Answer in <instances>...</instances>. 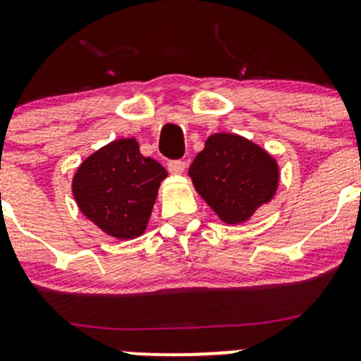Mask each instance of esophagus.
Masks as SVG:
<instances>
[{
  "label": "esophagus",
  "mask_w": 361,
  "mask_h": 361,
  "mask_svg": "<svg viewBox=\"0 0 361 361\" xmlns=\"http://www.w3.org/2000/svg\"><path fill=\"white\" fill-rule=\"evenodd\" d=\"M185 167H187L185 160H171V162L167 164V169H169L171 174L185 173Z\"/></svg>",
  "instance_id": "34e87169"
}]
</instances>
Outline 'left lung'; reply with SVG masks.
Listing matches in <instances>:
<instances>
[{"label": "left lung", "instance_id": "obj_1", "mask_svg": "<svg viewBox=\"0 0 361 361\" xmlns=\"http://www.w3.org/2000/svg\"><path fill=\"white\" fill-rule=\"evenodd\" d=\"M195 190L225 224L246 221L278 188V164L235 134H213L188 169Z\"/></svg>", "mask_w": 361, "mask_h": 361}]
</instances>
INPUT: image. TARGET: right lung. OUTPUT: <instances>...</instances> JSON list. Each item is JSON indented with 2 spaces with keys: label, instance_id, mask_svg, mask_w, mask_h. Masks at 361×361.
Returning <instances> with one entry per match:
<instances>
[{
  "label": "right lung",
  "instance_id": "1",
  "mask_svg": "<svg viewBox=\"0 0 361 361\" xmlns=\"http://www.w3.org/2000/svg\"><path fill=\"white\" fill-rule=\"evenodd\" d=\"M167 171L140 154L136 140H116L89 159L73 178V195L89 220L116 239L145 232Z\"/></svg>",
  "mask_w": 361,
  "mask_h": 361
}]
</instances>
